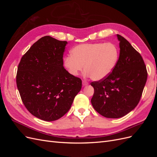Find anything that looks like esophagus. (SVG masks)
I'll use <instances>...</instances> for the list:
<instances>
[{
    "mask_svg": "<svg viewBox=\"0 0 157 157\" xmlns=\"http://www.w3.org/2000/svg\"><path fill=\"white\" fill-rule=\"evenodd\" d=\"M88 84V82L87 81H86V80H82V85L84 86H87V85Z\"/></svg>",
    "mask_w": 157,
    "mask_h": 157,
    "instance_id": "34e87169",
    "label": "esophagus"
}]
</instances>
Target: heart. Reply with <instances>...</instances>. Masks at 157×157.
<instances>
[{
  "mask_svg": "<svg viewBox=\"0 0 157 157\" xmlns=\"http://www.w3.org/2000/svg\"><path fill=\"white\" fill-rule=\"evenodd\" d=\"M118 58L119 50L112 42L86 43L74 47L71 50V56L65 57L63 65L73 77L78 75L84 65L85 77L100 80L111 74Z\"/></svg>",
  "mask_w": 157,
  "mask_h": 157,
  "instance_id": "heart-1",
  "label": "heart"
}]
</instances>
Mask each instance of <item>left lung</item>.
Instances as JSON below:
<instances>
[{"mask_svg":"<svg viewBox=\"0 0 157 157\" xmlns=\"http://www.w3.org/2000/svg\"><path fill=\"white\" fill-rule=\"evenodd\" d=\"M120 55L115 69L102 80L92 82L93 107L109 118L125 116L138 104L147 78L143 58L124 37L117 35Z\"/></svg>","mask_w":157,"mask_h":157,"instance_id":"1","label":"left lung"}]
</instances>
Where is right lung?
Listing matches in <instances>:
<instances>
[{"mask_svg":"<svg viewBox=\"0 0 157 157\" xmlns=\"http://www.w3.org/2000/svg\"><path fill=\"white\" fill-rule=\"evenodd\" d=\"M67 41L45 36L33 44L18 65L17 87L33 116L45 121L62 117L82 88L80 78L63 67Z\"/></svg>","mask_w":157,"mask_h":157,"instance_id":"add662e5","label":"right lung"}]
</instances>
